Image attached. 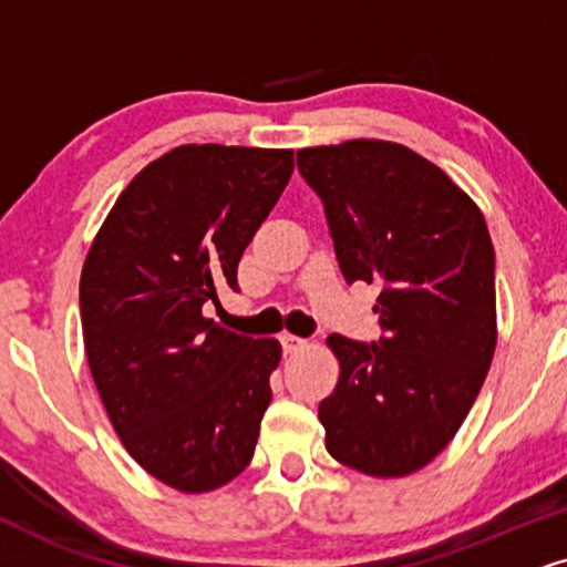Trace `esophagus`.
I'll list each match as a JSON object with an SVG mask.
<instances>
[{
  "label": "esophagus",
  "mask_w": 567,
  "mask_h": 567,
  "mask_svg": "<svg viewBox=\"0 0 567 567\" xmlns=\"http://www.w3.org/2000/svg\"><path fill=\"white\" fill-rule=\"evenodd\" d=\"M281 344H284L286 352H299V349H305V347H307V339H302V337H295V333H284V337H281Z\"/></svg>",
  "instance_id": "obj_1"
}]
</instances>
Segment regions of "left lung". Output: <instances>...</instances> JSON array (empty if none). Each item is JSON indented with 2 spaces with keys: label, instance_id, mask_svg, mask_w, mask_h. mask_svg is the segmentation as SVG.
<instances>
[{
  "label": "left lung",
  "instance_id": "8db88e82",
  "mask_svg": "<svg viewBox=\"0 0 567 567\" xmlns=\"http://www.w3.org/2000/svg\"><path fill=\"white\" fill-rule=\"evenodd\" d=\"M297 167L323 202L347 284L381 286L379 341L328 337L341 373L318 408L326 450L368 476H410L452 442L492 365L486 220L442 167L394 142L310 146Z\"/></svg>",
  "mask_w": 567,
  "mask_h": 567
}]
</instances>
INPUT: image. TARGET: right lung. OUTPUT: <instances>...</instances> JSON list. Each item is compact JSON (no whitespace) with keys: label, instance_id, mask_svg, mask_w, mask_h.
Here are the masks:
<instances>
[{"label":"right lung","instance_id":"right-lung-1","mask_svg":"<svg viewBox=\"0 0 567 567\" xmlns=\"http://www.w3.org/2000/svg\"><path fill=\"white\" fill-rule=\"evenodd\" d=\"M295 171L291 150L184 144L125 186L81 270L83 344L125 450L186 494L236 478L272 400L276 339L202 316Z\"/></svg>","mask_w":567,"mask_h":567}]
</instances>
